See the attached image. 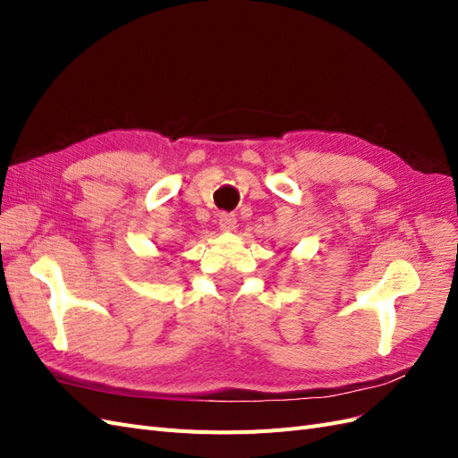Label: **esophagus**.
Wrapping results in <instances>:
<instances>
[{
    "mask_svg": "<svg viewBox=\"0 0 458 458\" xmlns=\"http://www.w3.org/2000/svg\"><path fill=\"white\" fill-rule=\"evenodd\" d=\"M234 227H237V217H234V214L221 212L219 214V229L221 231H233Z\"/></svg>",
    "mask_w": 458,
    "mask_h": 458,
    "instance_id": "34e87169",
    "label": "esophagus"
}]
</instances>
